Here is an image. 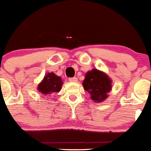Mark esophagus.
<instances>
[{"instance_id":"34e87169","label":"esophagus","mask_w":151,"mask_h":151,"mask_svg":"<svg viewBox=\"0 0 151 151\" xmlns=\"http://www.w3.org/2000/svg\"><path fill=\"white\" fill-rule=\"evenodd\" d=\"M69 81L71 82H76L78 80H77V78H76V77H73V78H69Z\"/></svg>"}]
</instances>
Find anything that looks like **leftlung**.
<instances>
[{"label":"left lung","mask_w":151,"mask_h":151,"mask_svg":"<svg viewBox=\"0 0 151 151\" xmlns=\"http://www.w3.org/2000/svg\"><path fill=\"white\" fill-rule=\"evenodd\" d=\"M111 82L105 73L94 69L85 75L83 86L90 93L91 100L101 102L107 97V93L111 90Z\"/></svg>","instance_id":"obj_1"}]
</instances>
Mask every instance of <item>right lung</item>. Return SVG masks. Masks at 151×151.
<instances>
[{
    "mask_svg": "<svg viewBox=\"0 0 151 151\" xmlns=\"http://www.w3.org/2000/svg\"><path fill=\"white\" fill-rule=\"evenodd\" d=\"M63 82L60 77L56 76L54 73H50L47 74L43 81L39 84L38 89L41 93L46 94H52L60 91L62 87Z\"/></svg>",
    "mask_w": 151,
    "mask_h": 151,
    "instance_id": "right-lung-1",
    "label": "right lung"
}]
</instances>
